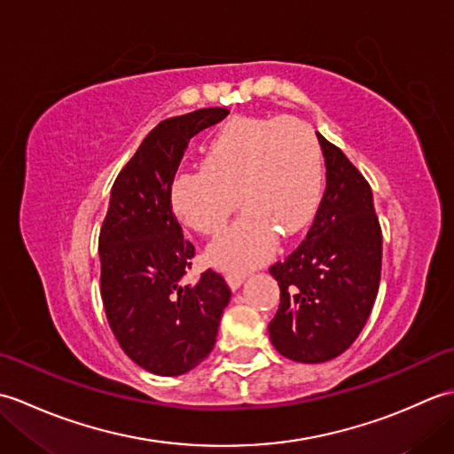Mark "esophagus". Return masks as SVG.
Returning a JSON list of instances; mask_svg holds the SVG:
<instances>
[{
    "instance_id": "obj_1",
    "label": "esophagus",
    "mask_w": 454,
    "mask_h": 454,
    "mask_svg": "<svg viewBox=\"0 0 454 454\" xmlns=\"http://www.w3.org/2000/svg\"><path fill=\"white\" fill-rule=\"evenodd\" d=\"M244 278H246V273H228L226 275V281H228V285H230V288H232V291H236V288L242 286Z\"/></svg>"
}]
</instances>
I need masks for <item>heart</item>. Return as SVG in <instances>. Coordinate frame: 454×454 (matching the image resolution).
<instances>
[{"mask_svg": "<svg viewBox=\"0 0 454 454\" xmlns=\"http://www.w3.org/2000/svg\"><path fill=\"white\" fill-rule=\"evenodd\" d=\"M322 195V160L310 129L296 119L236 117L216 130L202 168L181 169L169 187L176 216L202 236H216L238 200L244 215L208 247L226 271H246L273 254L277 234L310 224Z\"/></svg>", "mask_w": 454, "mask_h": 454, "instance_id": "obj_1", "label": "heart"}]
</instances>
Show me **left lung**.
<instances>
[{
	"mask_svg": "<svg viewBox=\"0 0 454 454\" xmlns=\"http://www.w3.org/2000/svg\"><path fill=\"white\" fill-rule=\"evenodd\" d=\"M317 142L325 158L322 202L302 244L269 269L281 288L269 337L296 363H324L349 349L369 320L382 269L369 181L322 134Z\"/></svg>",
	"mask_w": 454,
	"mask_h": 454,
	"instance_id": "left-lung-1",
	"label": "left lung"
}]
</instances>
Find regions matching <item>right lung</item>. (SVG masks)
<instances>
[{
	"instance_id": "obj_1",
	"label": "right lung",
	"mask_w": 454,
	"mask_h": 454,
	"mask_svg": "<svg viewBox=\"0 0 454 454\" xmlns=\"http://www.w3.org/2000/svg\"><path fill=\"white\" fill-rule=\"evenodd\" d=\"M230 111L199 109L148 132L111 189L99 234L101 298L122 351L142 369L177 376L212 351L230 302L224 277L207 269L192 285L195 246L183 238L169 187L189 140Z\"/></svg>"
}]
</instances>
